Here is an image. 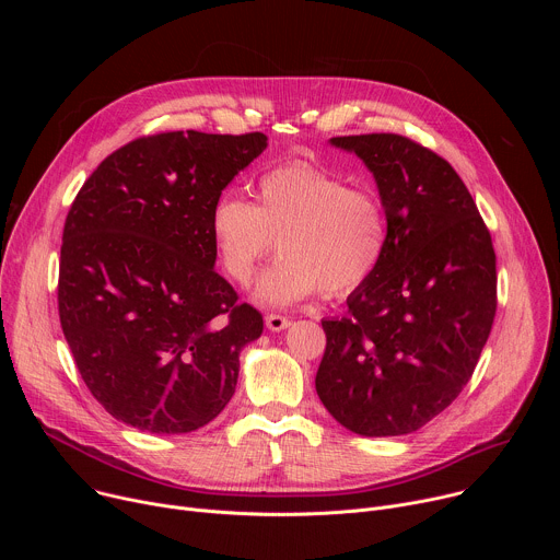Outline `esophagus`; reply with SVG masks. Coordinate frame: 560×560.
<instances>
[{
  "label": "esophagus",
  "mask_w": 560,
  "mask_h": 560,
  "mask_svg": "<svg viewBox=\"0 0 560 560\" xmlns=\"http://www.w3.org/2000/svg\"><path fill=\"white\" fill-rule=\"evenodd\" d=\"M266 326H268V330H272V332H279V330H285L288 326H290V318L288 316H283V314H268L266 316Z\"/></svg>",
  "instance_id": "esophagus-1"
}]
</instances>
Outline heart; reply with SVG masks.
I'll use <instances>...</instances> for the list:
<instances>
[{
	"mask_svg": "<svg viewBox=\"0 0 560 560\" xmlns=\"http://www.w3.org/2000/svg\"><path fill=\"white\" fill-rule=\"evenodd\" d=\"M210 236L225 277L248 283L272 244L281 257L257 279L255 299L283 307L322 290L346 296L378 268L387 248V206L372 184H350L312 162H288L257 182V203L223 195Z\"/></svg>",
	"mask_w": 560,
	"mask_h": 560,
	"instance_id": "heart-1",
	"label": "heart"
}]
</instances>
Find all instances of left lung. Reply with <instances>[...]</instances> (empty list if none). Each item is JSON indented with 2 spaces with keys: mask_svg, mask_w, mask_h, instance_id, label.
<instances>
[{
  "mask_svg": "<svg viewBox=\"0 0 560 560\" xmlns=\"http://www.w3.org/2000/svg\"><path fill=\"white\" fill-rule=\"evenodd\" d=\"M372 171L387 206V248L322 322L314 385L326 410L361 436H401L441 415L474 374L497 316L492 234L441 154L370 132L332 137Z\"/></svg>",
  "mask_w": 560,
  "mask_h": 560,
  "instance_id": "1",
  "label": "left lung"
}]
</instances>
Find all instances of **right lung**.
<instances>
[{"label": "right lung", "mask_w": 560, "mask_h": 560, "mask_svg": "<svg viewBox=\"0 0 560 560\" xmlns=\"http://www.w3.org/2000/svg\"><path fill=\"white\" fill-rule=\"evenodd\" d=\"M266 139L137 137L79 188L61 236L59 322L79 374L117 421L186 434L232 398L238 352L264 316L214 270L210 212Z\"/></svg>", "instance_id": "right-lung-1"}]
</instances>
